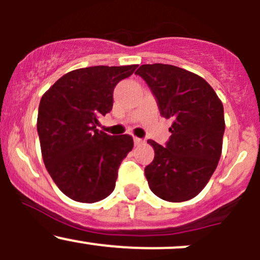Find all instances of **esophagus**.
Returning <instances> with one entry per match:
<instances>
[{
    "mask_svg": "<svg viewBox=\"0 0 260 260\" xmlns=\"http://www.w3.org/2000/svg\"><path fill=\"white\" fill-rule=\"evenodd\" d=\"M133 142H135V146H140V145H142V143H145V141H143L142 138L135 137L133 138Z\"/></svg>",
    "mask_w": 260,
    "mask_h": 260,
    "instance_id": "34e87169",
    "label": "esophagus"
}]
</instances>
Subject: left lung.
Returning a JSON list of instances; mask_svg holds the SVG:
<instances>
[{"mask_svg":"<svg viewBox=\"0 0 260 260\" xmlns=\"http://www.w3.org/2000/svg\"><path fill=\"white\" fill-rule=\"evenodd\" d=\"M136 74L149 86L162 117L172 119L166 145L147 141L154 149L145 169L149 188L162 200H190L205 187L221 156V101L208 81L182 68L145 64Z\"/></svg>","mask_w":260,"mask_h":260,"instance_id":"left-lung-1","label":"left lung"}]
</instances>
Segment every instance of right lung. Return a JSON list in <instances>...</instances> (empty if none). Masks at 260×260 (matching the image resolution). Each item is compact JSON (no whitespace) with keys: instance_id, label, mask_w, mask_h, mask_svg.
<instances>
[{"instance_id":"1","label":"right lung","mask_w":260,"mask_h":260,"mask_svg":"<svg viewBox=\"0 0 260 260\" xmlns=\"http://www.w3.org/2000/svg\"><path fill=\"white\" fill-rule=\"evenodd\" d=\"M137 65L83 68L62 75L40 101L38 133L46 170L72 200L96 203L113 192L118 169L133 148L128 135L96 129L113 107V90Z\"/></svg>"}]
</instances>
